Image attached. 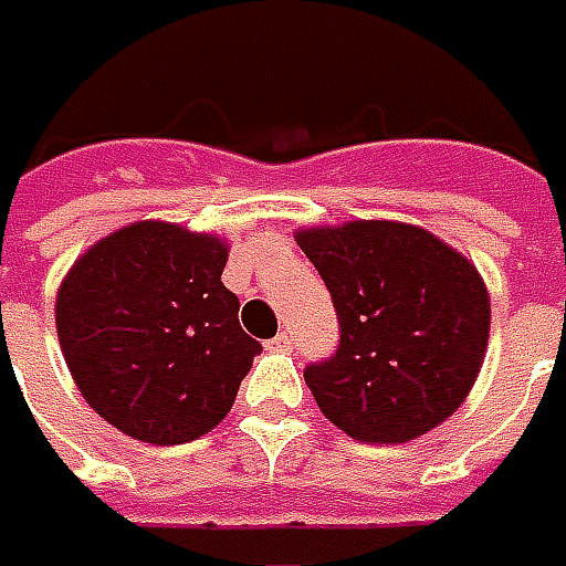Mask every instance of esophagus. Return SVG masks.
<instances>
[{
    "instance_id": "1",
    "label": "esophagus",
    "mask_w": 566,
    "mask_h": 566,
    "mask_svg": "<svg viewBox=\"0 0 566 566\" xmlns=\"http://www.w3.org/2000/svg\"><path fill=\"white\" fill-rule=\"evenodd\" d=\"M291 344H294V340H291V334L282 332L279 337H272V340H269V349H275V353H284V349H291Z\"/></svg>"
}]
</instances>
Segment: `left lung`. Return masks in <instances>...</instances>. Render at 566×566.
I'll return each instance as SVG.
<instances>
[{
    "label": "left lung",
    "mask_w": 566,
    "mask_h": 566,
    "mask_svg": "<svg viewBox=\"0 0 566 566\" xmlns=\"http://www.w3.org/2000/svg\"><path fill=\"white\" fill-rule=\"evenodd\" d=\"M340 322L332 359L303 371L322 415L359 443H406L471 394L490 344L476 266L412 222L349 219L297 229Z\"/></svg>",
    "instance_id": "8db88e82"
}]
</instances>
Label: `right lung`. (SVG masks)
<instances>
[{"mask_svg": "<svg viewBox=\"0 0 566 566\" xmlns=\"http://www.w3.org/2000/svg\"><path fill=\"white\" fill-rule=\"evenodd\" d=\"M229 244L164 219L129 222L67 269L55 297L64 363L107 424L154 446L229 415L260 344L219 282Z\"/></svg>", "mask_w": 566, "mask_h": 566, "instance_id": "add662e5", "label": "right lung"}]
</instances>
